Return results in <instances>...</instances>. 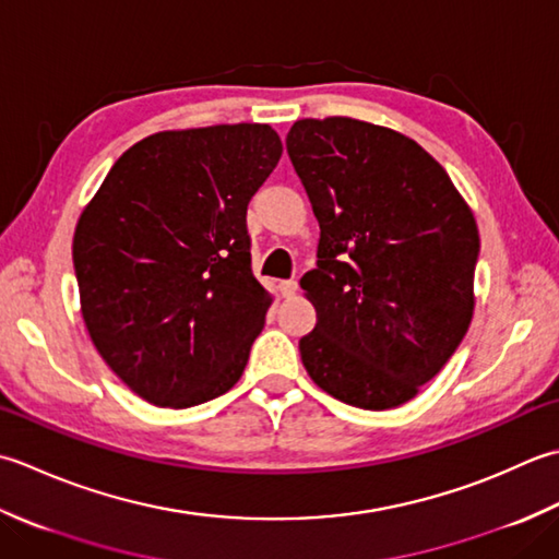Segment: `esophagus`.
<instances>
[{
    "label": "esophagus",
    "instance_id": "esophagus-1",
    "mask_svg": "<svg viewBox=\"0 0 559 559\" xmlns=\"http://www.w3.org/2000/svg\"><path fill=\"white\" fill-rule=\"evenodd\" d=\"M296 289H299V284H296V280H282L280 282V292H282V296H294L296 294Z\"/></svg>",
    "mask_w": 559,
    "mask_h": 559
}]
</instances>
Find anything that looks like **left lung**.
Here are the masks:
<instances>
[{"instance_id": "1", "label": "left lung", "mask_w": 559, "mask_h": 559, "mask_svg": "<svg viewBox=\"0 0 559 559\" xmlns=\"http://www.w3.org/2000/svg\"><path fill=\"white\" fill-rule=\"evenodd\" d=\"M296 176L321 226L299 340L318 389L364 409L419 393L468 333L480 234L447 170L409 136L352 118L296 120Z\"/></svg>"}]
</instances>
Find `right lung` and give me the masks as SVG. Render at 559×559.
<instances>
[{
	"label": "right lung",
	"mask_w": 559,
	"mask_h": 559,
	"mask_svg": "<svg viewBox=\"0 0 559 559\" xmlns=\"http://www.w3.org/2000/svg\"><path fill=\"white\" fill-rule=\"evenodd\" d=\"M282 156L270 124L166 130L124 152L76 222L91 343L146 403L192 407L241 379L272 294L246 210Z\"/></svg>",
	"instance_id": "right-lung-1"
}]
</instances>
